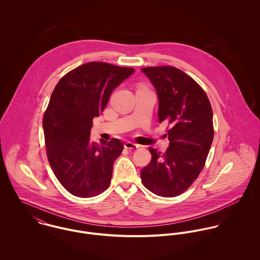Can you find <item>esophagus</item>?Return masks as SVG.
Masks as SVG:
<instances>
[{
  "label": "esophagus",
  "instance_id": "esophagus-1",
  "mask_svg": "<svg viewBox=\"0 0 260 260\" xmlns=\"http://www.w3.org/2000/svg\"><path fill=\"white\" fill-rule=\"evenodd\" d=\"M124 147L126 149H129V150H133V149H137L139 146L137 144H134L132 142H126Z\"/></svg>",
  "mask_w": 260,
  "mask_h": 260
}]
</instances>
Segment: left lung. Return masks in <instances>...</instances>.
<instances>
[{"label": "left lung", "instance_id": "1", "mask_svg": "<svg viewBox=\"0 0 260 260\" xmlns=\"http://www.w3.org/2000/svg\"><path fill=\"white\" fill-rule=\"evenodd\" d=\"M141 71L156 90L159 123L171 126L165 153L149 148L152 159L141 170V180L158 196L175 197L204 167L214 136L212 108L203 89L181 70L163 66Z\"/></svg>", "mask_w": 260, "mask_h": 260}]
</instances>
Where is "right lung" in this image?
<instances>
[{
  "label": "right lung",
  "mask_w": 260,
  "mask_h": 260,
  "mask_svg": "<svg viewBox=\"0 0 260 260\" xmlns=\"http://www.w3.org/2000/svg\"><path fill=\"white\" fill-rule=\"evenodd\" d=\"M134 72L107 63H86L65 75L51 95L43 118L48 160L59 182L77 197L99 195L110 184L123 144L115 138L92 143V121L106 107L112 91Z\"/></svg>",
  "instance_id": "right-lung-1"
}]
</instances>
